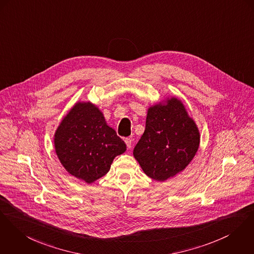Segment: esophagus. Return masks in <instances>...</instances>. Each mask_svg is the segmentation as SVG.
I'll return each mask as SVG.
<instances>
[{
	"label": "esophagus",
	"mask_w": 254,
	"mask_h": 254,
	"mask_svg": "<svg viewBox=\"0 0 254 254\" xmlns=\"http://www.w3.org/2000/svg\"><path fill=\"white\" fill-rule=\"evenodd\" d=\"M125 142H126V144H127V147L128 149H130V148H131V143H132L131 137H126V138H125Z\"/></svg>",
	"instance_id": "obj_1"
}]
</instances>
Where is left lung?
Listing matches in <instances>:
<instances>
[{"mask_svg":"<svg viewBox=\"0 0 254 254\" xmlns=\"http://www.w3.org/2000/svg\"><path fill=\"white\" fill-rule=\"evenodd\" d=\"M200 144V132L185 104L166 98L148 108L146 128L133 150L144 173L164 182L190 163Z\"/></svg>","mask_w":254,"mask_h":254,"instance_id":"8db88e82","label":"left lung"}]
</instances>
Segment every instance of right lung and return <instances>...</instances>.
Returning a JSON list of instances; mask_svg holds the SVG:
<instances>
[{"mask_svg": "<svg viewBox=\"0 0 254 254\" xmlns=\"http://www.w3.org/2000/svg\"><path fill=\"white\" fill-rule=\"evenodd\" d=\"M54 147L64 169L87 184L105 175L114 158L127 150L91 101L76 102L63 118L54 134Z\"/></svg>", "mask_w": 254, "mask_h": 254, "instance_id": "add662e5", "label": "right lung"}]
</instances>
